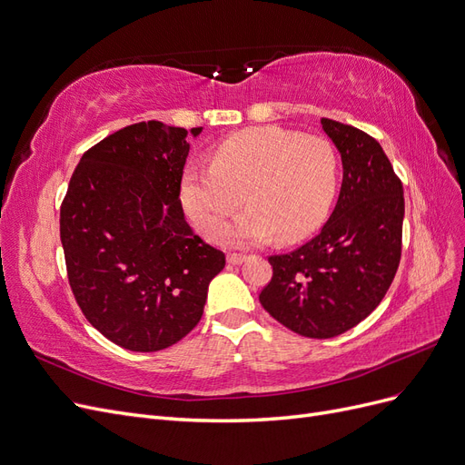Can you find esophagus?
<instances>
[{"mask_svg": "<svg viewBox=\"0 0 465 465\" xmlns=\"http://www.w3.org/2000/svg\"><path fill=\"white\" fill-rule=\"evenodd\" d=\"M243 262H245V256L243 254H235V252L228 254V264L239 266V264H243Z\"/></svg>", "mask_w": 465, "mask_h": 465, "instance_id": "obj_1", "label": "esophagus"}]
</instances>
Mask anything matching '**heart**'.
Wrapping results in <instances>:
<instances>
[{
    "label": "heart",
    "mask_w": 465,
    "mask_h": 465,
    "mask_svg": "<svg viewBox=\"0 0 465 465\" xmlns=\"http://www.w3.org/2000/svg\"><path fill=\"white\" fill-rule=\"evenodd\" d=\"M339 157L330 140L280 126L235 132L211 154V166H189L180 201L193 226L214 237L245 200L250 209L218 234L230 247H252L278 235L297 243L312 235L337 193Z\"/></svg>",
    "instance_id": "b5f03b06"
}]
</instances>
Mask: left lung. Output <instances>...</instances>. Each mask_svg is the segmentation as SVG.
Masks as SVG:
<instances>
[{"instance_id": "obj_1", "label": "left lung", "mask_w": 465, "mask_h": 465, "mask_svg": "<svg viewBox=\"0 0 465 465\" xmlns=\"http://www.w3.org/2000/svg\"><path fill=\"white\" fill-rule=\"evenodd\" d=\"M322 128L342 163L335 209L322 232L289 254L270 256L264 311L287 330L331 339L352 330L380 304L402 251L404 189L371 135L331 118Z\"/></svg>"}]
</instances>
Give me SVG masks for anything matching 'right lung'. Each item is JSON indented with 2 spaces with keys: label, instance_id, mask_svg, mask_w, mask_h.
I'll return each instance as SVG.
<instances>
[{
  "label": "right lung",
  "instance_id": "1",
  "mask_svg": "<svg viewBox=\"0 0 465 465\" xmlns=\"http://www.w3.org/2000/svg\"><path fill=\"white\" fill-rule=\"evenodd\" d=\"M201 132L149 120L111 134L84 153L61 204L76 302L99 333L134 352L192 331L226 266L189 228L180 201L187 135Z\"/></svg>",
  "mask_w": 465,
  "mask_h": 465
}]
</instances>
